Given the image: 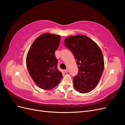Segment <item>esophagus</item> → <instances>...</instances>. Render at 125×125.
Listing matches in <instances>:
<instances>
[{
	"label": "esophagus",
	"mask_w": 125,
	"mask_h": 125,
	"mask_svg": "<svg viewBox=\"0 0 125 125\" xmlns=\"http://www.w3.org/2000/svg\"><path fill=\"white\" fill-rule=\"evenodd\" d=\"M64 71H65L66 73H68V69H65V70H64Z\"/></svg>",
	"instance_id": "esophagus-1"
}]
</instances>
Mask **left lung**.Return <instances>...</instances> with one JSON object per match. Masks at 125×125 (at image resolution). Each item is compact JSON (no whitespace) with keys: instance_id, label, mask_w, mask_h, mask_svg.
I'll use <instances>...</instances> for the list:
<instances>
[{"instance_id":"8db88e82","label":"left lung","mask_w":125,"mask_h":125,"mask_svg":"<svg viewBox=\"0 0 125 125\" xmlns=\"http://www.w3.org/2000/svg\"><path fill=\"white\" fill-rule=\"evenodd\" d=\"M64 42L77 60L79 71L73 78L74 88L81 93L90 92L97 85L104 68L100 48L85 35L67 37Z\"/></svg>"}]
</instances>
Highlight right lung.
Masks as SVG:
<instances>
[{
    "mask_svg": "<svg viewBox=\"0 0 125 125\" xmlns=\"http://www.w3.org/2000/svg\"><path fill=\"white\" fill-rule=\"evenodd\" d=\"M60 41L58 35L44 33L34 41L26 57V66L35 84L44 90H51L62 78L57 68L55 52Z\"/></svg>",
    "mask_w": 125,
    "mask_h": 125,
    "instance_id": "obj_1",
    "label": "right lung"
}]
</instances>
